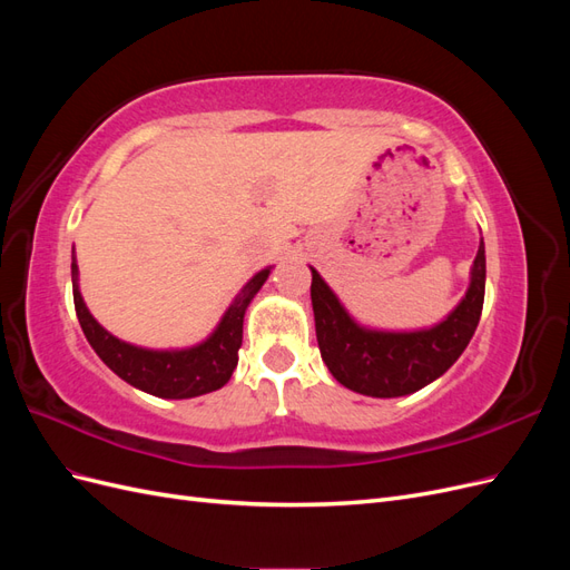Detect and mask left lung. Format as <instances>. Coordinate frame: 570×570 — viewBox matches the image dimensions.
<instances>
[{"label":"left lung","mask_w":570,"mask_h":570,"mask_svg":"<svg viewBox=\"0 0 570 570\" xmlns=\"http://www.w3.org/2000/svg\"><path fill=\"white\" fill-rule=\"evenodd\" d=\"M485 299V245L475 254L465 297L442 323L425 331L390 333L358 325L312 268V304L318 350L335 381L366 396H404L450 368L469 347Z\"/></svg>","instance_id":"8db88e82"}]
</instances>
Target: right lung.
I'll use <instances>...</instances> for the list:
<instances>
[{
  "instance_id": "add662e5",
  "label": "right lung",
  "mask_w": 570,
  "mask_h": 570,
  "mask_svg": "<svg viewBox=\"0 0 570 570\" xmlns=\"http://www.w3.org/2000/svg\"><path fill=\"white\" fill-rule=\"evenodd\" d=\"M271 268L258 271L254 278L239 289V295L223 314L216 331L204 342L187 350H145L130 342L114 337L88 312L78 289V264L71 262L73 304L85 337L92 344L97 356L124 381L164 400H189L206 392H214L230 381L237 366V352L243 347V323L249 302L266 283Z\"/></svg>"
}]
</instances>
